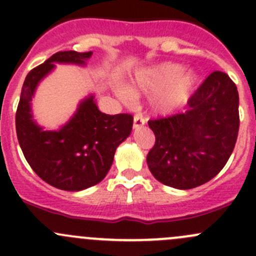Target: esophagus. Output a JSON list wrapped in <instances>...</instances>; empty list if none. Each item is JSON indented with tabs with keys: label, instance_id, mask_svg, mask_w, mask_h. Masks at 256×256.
<instances>
[{
	"label": "esophagus",
	"instance_id": "34e87169",
	"mask_svg": "<svg viewBox=\"0 0 256 256\" xmlns=\"http://www.w3.org/2000/svg\"><path fill=\"white\" fill-rule=\"evenodd\" d=\"M144 125V120L142 118H141L140 115H136L135 118H134V128H142Z\"/></svg>",
	"mask_w": 256,
	"mask_h": 256
}]
</instances>
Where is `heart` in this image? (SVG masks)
Returning <instances> with one entry per match:
<instances>
[{
    "label": "heart",
    "instance_id": "b5f03b06",
    "mask_svg": "<svg viewBox=\"0 0 256 256\" xmlns=\"http://www.w3.org/2000/svg\"><path fill=\"white\" fill-rule=\"evenodd\" d=\"M200 82V76L193 69L184 70L182 64L164 62L138 70L130 88H121L120 96L134 102L135 96L154 95L151 102L154 112L168 115L190 99Z\"/></svg>",
    "mask_w": 256,
    "mask_h": 256
}]
</instances>
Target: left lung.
I'll return each instance as SVG.
<instances>
[{
  "label": "left lung",
  "instance_id": "obj_1",
  "mask_svg": "<svg viewBox=\"0 0 256 256\" xmlns=\"http://www.w3.org/2000/svg\"><path fill=\"white\" fill-rule=\"evenodd\" d=\"M148 126L156 142L147 164L158 182L177 190L204 184L226 166L239 130V94L223 72H213L188 100V110Z\"/></svg>",
  "mask_w": 256,
  "mask_h": 256
}]
</instances>
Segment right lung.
Returning <instances> with one entry per match:
<instances>
[{"label": "right lung", "instance_id": "1", "mask_svg": "<svg viewBox=\"0 0 256 256\" xmlns=\"http://www.w3.org/2000/svg\"><path fill=\"white\" fill-rule=\"evenodd\" d=\"M92 52H58L26 76L16 114L18 142L33 171L58 190H82L104 180L121 142L130 136L134 118L106 115L98 109L95 94L79 102L69 121L46 130L33 118L32 99L38 85L56 64L85 66Z\"/></svg>", "mask_w": 256, "mask_h": 256}]
</instances>
